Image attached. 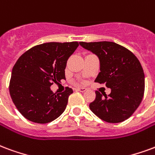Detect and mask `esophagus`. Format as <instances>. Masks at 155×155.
Masks as SVG:
<instances>
[{
    "instance_id": "34e87169",
    "label": "esophagus",
    "mask_w": 155,
    "mask_h": 155,
    "mask_svg": "<svg viewBox=\"0 0 155 155\" xmlns=\"http://www.w3.org/2000/svg\"><path fill=\"white\" fill-rule=\"evenodd\" d=\"M76 90H77V91H80V92L83 93L86 91V89H85V88H82V87H81V88H77Z\"/></svg>"
}]
</instances>
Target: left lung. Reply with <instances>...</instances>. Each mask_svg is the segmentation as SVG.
<instances>
[{
    "instance_id": "left-lung-1",
    "label": "left lung",
    "mask_w": 155,
    "mask_h": 155,
    "mask_svg": "<svg viewBox=\"0 0 155 155\" xmlns=\"http://www.w3.org/2000/svg\"><path fill=\"white\" fill-rule=\"evenodd\" d=\"M84 48L97 55L100 72L95 82L106 84L111 94L96 91L89 108L109 123H118L132 115L141 103L145 92V74L137 57L128 49L113 42H80Z\"/></svg>"
}]
</instances>
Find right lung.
<instances>
[{"label":"right lung","mask_w":155,"mask_h":155,"mask_svg":"<svg viewBox=\"0 0 155 155\" xmlns=\"http://www.w3.org/2000/svg\"><path fill=\"white\" fill-rule=\"evenodd\" d=\"M78 46V42L42 43L28 49L17 60L9 90L14 104L25 118L45 124L65 111L72 89L66 87L63 93L54 94L50 87L66 79V62Z\"/></svg>","instance_id":"add662e5"}]
</instances>
